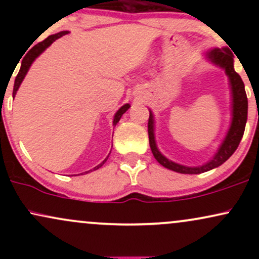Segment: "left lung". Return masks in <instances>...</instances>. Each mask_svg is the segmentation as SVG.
I'll list each match as a JSON object with an SVG mask.
<instances>
[{"label": "left lung", "instance_id": "left-lung-1", "mask_svg": "<svg viewBox=\"0 0 259 259\" xmlns=\"http://www.w3.org/2000/svg\"><path fill=\"white\" fill-rule=\"evenodd\" d=\"M204 57L210 63L224 70L229 79V86H230L231 92L230 126H229L227 135H225L224 140L222 141L221 146L218 147V150H217V152L212 158L207 160L204 164L198 165V167H187V165L173 162V160L167 158L164 154L160 153L156 144V136H154V115L153 112L148 109L150 111V118H148V140H150V147L154 158L164 168L181 174H201L222 165L236 151L243 136L246 121H247V96H246L245 85H243L241 76L235 72L234 69L233 52L228 47H223V49L214 47V49L208 50L204 53Z\"/></svg>", "mask_w": 259, "mask_h": 259}]
</instances>
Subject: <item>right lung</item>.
I'll use <instances>...</instances> for the list:
<instances>
[{
    "label": "right lung",
    "instance_id": "1",
    "mask_svg": "<svg viewBox=\"0 0 259 259\" xmlns=\"http://www.w3.org/2000/svg\"><path fill=\"white\" fill-rule=\"evenodd\" d=\"M67 34H69V31H59V32H57V34H55V35H50V36L47 37V38H45L44 41H41V42H38L37 45H35L34 47H31L30 51L26 53L25 57L23 58L22 65H20V69H19V73H18V75L16 76V81H14V88H13V97L16 96L18 89H19L20 84H22V81H23V80H24L26 73H28L29 69H30L32 62H34L35 59H36L38 56H40L41 53H42L45 50L47 49V47L51 46V45L55 42V41L57 40V38L64 36V35H67ZM129 108H130L129 103H125V105L121 106L120 108L118 109L117 113H115V114H114V118H113V125H114V126L117 125L118 121L120 120L121 115H123L124 113H125ZM107 159H108V157H107V158H105V160H103L102 163H100L99 165H96V167H95L94 169L85 171V173H89V171L96 170V169L101 168L103 164H105V162H106Z\"/></svg>",
    "mask_w": 259,
    "mask_h": 259
}]
</instances>
